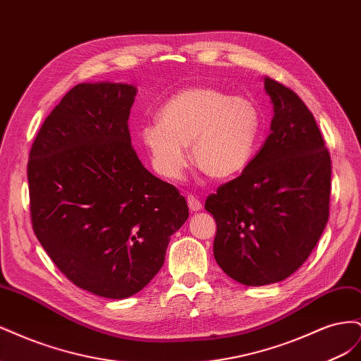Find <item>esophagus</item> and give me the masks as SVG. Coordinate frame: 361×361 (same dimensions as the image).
Instances as JSON below:
<instances>
[{"mask_svg": "<svg viewBox=\"0 0 361 361\" xmlns=\"http://www.w3.org/2000/svg\"><path fill=\"white\" fill-rule=\"evenodd\" d=\"M187 202H188V207L191 212H197L202 209V202L195 197V195H188L187 197Z\"/></svg>", "mask_w": 361, "mask_h": 361, "instance_id": "34e87169", "label": "esophagus"}]
</instances>
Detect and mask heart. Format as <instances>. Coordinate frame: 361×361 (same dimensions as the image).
Returning <instances> with one entry per match:
<instances>
[{
    "label": "heart",
    "mask_w": 361,
    "mask_h": 361,
    "mask_svg": "<svg viewBox=\"0 0 361 361\" xmlns=\"http://www.w3.org/2000/svg\"><path fill=\"white\" fill-rule=\"evenodd\" d=\"M262 116L244 96H231L212 85H192L173 94L145 125L140 138L152 166L167 179H179L188 167L187 145L195 166L211 178L243 171L253 158Z\"/></svg>",
    "instance_id": "heart-1"
}]
</instances>
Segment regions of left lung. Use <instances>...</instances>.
Segmentation results:
<instances>
[{
  "label": "left lung",
  "instance_id": "obj_1",
  "mask_svg": "<svg viewBox=\"0 0 361 361\" xmlns=\"http://www.w3.org/2000/svg\"><path fill=\"white\" fill-rule=\"evenodd\" d=\"M265 90L274 117L264 147L204 202L216 221V264L245 286L293 274L330 216L331 159L313 114L297 93L268 76Z\"/></svg>",
  "mask_w": 361,
  "mask_h": 361
}]
</instances>
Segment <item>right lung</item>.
I'll list each match as a JSON object with an SVG mask.
<instances>
[{
  "label": "right lung",
  "instance_id": "right-lung-1",
  "mask_svg": "<svg viewBox=\"0 0 361 361\" xmlns=\"http://www.w3.org/2000/svg\"><path fill=\"white\" fill-rule=\"evenodd\" d=\"M135 94L128 84L75 85L43 122L27 169L39 243L73 285L113 300L158 274L188 218L183 195L130 145Z\"/></svg>",
  "mask_w": 361,
  "mask_h": 361
}]
</instances>
